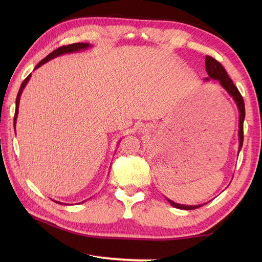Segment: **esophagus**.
<instances>
[{"label":"esophagus","instance_id":"obj_1","mask_svg":"<svg viewBox=\"0 0 262 262\" xmlns=\"http://www.w3.org/2000/svg\"><path fill=\"white\" fill-rule=\"evenodd\" d=\"M141 132H142V133H144V128H142V129H141Z\"/></svg>","mask_w":262,"mask_h":262}]
</instances>
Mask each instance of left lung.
Instances as JSON below:
<instances>
[{
  "label": "left lung",
  "instance_id": "1",
  "mask_svg": "<svg viewBox=\"0 0 262 262\" xmlns=\"http://www.w3.org/2000/svg\"><path fill=\"white\" fill-rule=\"evenodd\" d=\"M205 65H206V72H207V74L209 76V77H206L205 81H209V79L219 81L222 88H223L224 90L230 94V96L233 98V100H234V102L236 103V107L238 109V144H240V145H238V152H240L243 145V121H244V117H246V108H244L243 98L241 96V93L238 92L237 88L233 84V81L230 79L229 75H227L225 69L222 66L220 62H217V60L214 59L213 57L206 56ZM168 202L176 208L186 209V210H192L200 207V206H203V205H193V206L181 205V204H177L174 202H172L170 199H168Z\"/></svg>",
  "mask_w": 262,
  "mask_h": 262
}]
</instances>
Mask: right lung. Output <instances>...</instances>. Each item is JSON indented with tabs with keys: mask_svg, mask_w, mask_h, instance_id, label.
Segmentation results:
<instances>
[{
	"mask_svg": "<svg viewBox=\"0 0 262 262\" xmlns=\"http://www.w3.org/2000/svg\"><path fill=\"white\" fill-rule=\"evenodd\" d=\"M90 47H91V45H90V43H88V42H76V43H72V45H68V46H62V47H59V48H57V49H56V51H54V52H52V53L49 54V55H47V56L41 60V62H39V63L37 64L36 68H35V70H37L38 68H40L41 65H43L45 63L49 62V60H51V59H53V58H55V57H57V56H60V55H64V54H72V53H77V52H80V51H85V49L90 48ZM30 77H31V74L28 75V76L26 77V80H25L24 82H22V84H21V86H20V89H19L18 96H16V100H15V114H14V119H13L14 127H15V124H16V118H18V113H19V102H20L21 93H22V91H24L25 86L27 85L28 81L30 80ZM84 202H85V200H84ZM84 202H82V203H84ZM56 203H58V202H56ZM58 204H62V205H63V203H58ZM64 205H65V204H64Z\"/></svg>",
	"mask_w": 262,
	"mask_h": 262,
	"instance_id": "add662e5",
	"label": "right lung"
}]
</instances>
